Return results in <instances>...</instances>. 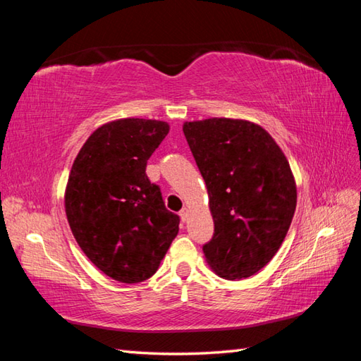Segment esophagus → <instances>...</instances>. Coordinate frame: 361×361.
Wrapping results in <instances>:
<instances>
[{
  "label": "esophagus",
  "mask_w": 361,
  "mask_h": 361,
  "mask_svg": "<svg viewBox=\"0 0 361 361\" xmlns=\"http://www.w3.org/2000/svg\"><path fill=\"white\" fill-rule=\"evenodd\" d=\"M188 216H189V211H188L186 208H183V209L180 211V217H181V220H183V221H186V220H188Z\"/></svg>",
  "instance_id": "obj_1"
}]
</instances>
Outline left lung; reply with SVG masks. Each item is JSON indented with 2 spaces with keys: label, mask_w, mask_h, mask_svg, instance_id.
<instances>
[{
  "label": "left lung",
  "mask_w": 361,
  "mask_h": 361,
  "mask_svg": "<svg viewBox=\"0 0 361 361\" xmlns=\"http://www.w3.org/2000/svg\"><path fill=\"white\" fill-rule=\"evenodd\" d=\"M186 141L208 188L214 234L203 245L225 279H245L270 262L296 208V185L279 145L248 121L186 122Z\"/></svg>",
  "instance_id": "8db88e82"
}]
</instances>
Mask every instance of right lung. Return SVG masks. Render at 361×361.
<instances>
[{
    "instance_id": "add662e5",
    "label": "right lung",
    "mask_w": 361,
    "mask_h": 361,
    "mask_svg": "<svg viewBox=\"0 0 361 361\" xmlns=\"http://www.w3.org/2000/svg\"><path fill=\"white\" fill-rule=\"evenodd\" d=\"M169 133L163 121L119 119L99 127L75 158L65 209L79 247L114 281L136 283L158 270L178 234L145 167Z\"/></svg>"
}]
</instances>
